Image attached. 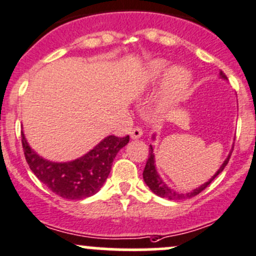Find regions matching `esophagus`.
Returning a JSON list of instances; mask_svg holds the SVG:
<instances>
[{
	"label": "esophagus",
	"mask_w": 256,
	"mask_h": 256,
	"mask_svg": "<svg viewBox=\"0 0 256 256\" xmlns=\"http://www.w3.org/2000/svg\"><path fill=\"white\" fill-rule=\"evenodd\" d=\"M130 135L132 138H138L142 136V130H141V128H138V126H135V128L131 130Z\"/></svg>",
	"instance_id": "1"
}]
</instances>
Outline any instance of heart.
I'll use <instances>...</instances> for the list:
<instances>
[{
	"instance_id": "1",
	"label": "heart",
	"mask_w": 256,
	"mask_h": 256,
	"mask_svg": "<svg viewBox=\"0 0 256 256\" xmlns=\"http://www.w3.org/2000/svg\"><path fill=\"white\" fill-rule=\"evenodd\" d=\"M170 63L164 59H154L146 66L141 76V86L150 88L170 69ZM190 85V74L183 68H174L167 74L160 92L157 108L160 112H167L183 99Z\"/></svg>"
}]
</instances>
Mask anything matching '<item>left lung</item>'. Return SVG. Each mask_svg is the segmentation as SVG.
<instances>
[{
	"label": "left lung",
	"instance_id": "obj_1",
	"mask_svg": "<svg viewBox=\"0 0 256 256\" xmlns=\"http://www.w3.org/2000/svg\"><path fill=\"white\" fill-rule=\"evenodd\" d=\"M220 76L223 79H226V76L223 73V72H220ZM230 154H229V156L226 157V161L223 162V164L220 166V168L216 171V174H214L213 177L210 178V180H208V182H206L204 184L200 186L198 188H196V190H190V192L188 193H178V192H174V190H171V188L168 187V186L166 184V183L164 182V180H161V177L158 176V174H157L156 171V167H154V148H152V146L150 144V152H148V158H147V162H146V166H144V183H146L147 186H148L150 190H152V192L154 193V194L160 196V197H164V198H168L170 200H188V198H192L194 197V196L200 194L202 190H204L206 188L208 187L209 184H210L214 180V178L218 176L219 174H220L222 171L224 170V167L228 164L229 162V158H230Z\"/></svg>",
	"mask_w": 256,
	"mask_h": 256
}]
</instances>
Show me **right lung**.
I'll use <instances>...</instances> for the list:
<instances>
[{
  "label": "right lung",
  "mask_w": 256,
  "mask_h": 256,
  "mask_svg": "<svg viewBox=\"0 0 256 256\" xmlns=\"http://www.w3.org/2000/svg\"><path fill=\"white\" fill-rule=\"evenodd\" d=\"M128 135L108 136L80 158L58 164L36 154L22 132L23 151L30 171L52 192L66 200H84L95 194L109 176L116 154L128 144Z\"/></svg>",
  "instance_id": "obj_1"
}]
</instances>
